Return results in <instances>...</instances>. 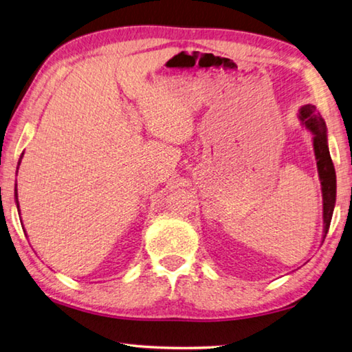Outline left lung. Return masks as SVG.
I'll list each match as a JSON object with an SVG mask.
<instances>
[{"label": "left lung", "mask_w": 352, "mask_h": 352, "mask_svg": "<svg viewBox=\"0 0 352 352\" xmlns=\"http://www.w3.org/2000/svg\"><path fill=\"white\" fill-rule=\"evenodd\" d=\"M298 118L306 129L312 133V146H314L318 178H320L323 197V243L328 234L332 212H334L336 206V169L328 149L327 124H324L322 115L316 111V106L305 104L300 107Z\"/></svg>", "instance_id": "1"}]
</instances>
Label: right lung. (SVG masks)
Returning <instances> with one entry per match:
<instances>
[{
    "mask_svg": "<svg viewBox=\"0 0 352 352\" xmlns=\"http://www.w3.org/2000/svg\"><path fill=\"white\" fill-rule=\"evenodd\" d=\"M23 155L24 154H21V157H20V162H18V166H20V163H21V158H23ZM16 172H18V168H16ZM15 203H16V208H20V204H18V192H16V184H15ZM20 210V209H18Z\"/></svg>",
    "mask_w": 352,
    "mask_h": 352,
    "instance_id": "add662e5",
    "label": "right lung"
}]
</instances>
